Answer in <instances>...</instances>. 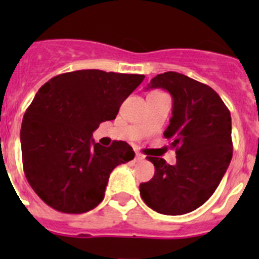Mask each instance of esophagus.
<instances>
[{"mask_svg": "<svg viewBox=\"0 0 259 259\" xmlns=\"http://www.w3.org/2000/svg\"><path fill=\"white\" fill-rule=\"evenodd\" d=\"M144 158H145V156L143 155V154L137 153V155H135V161H143V160H144Z\"/></svg>", "mask_w": 259, "mask_h": 259, "instance_id": "esophagus-1", "label": "esophagus"}]
</instances>
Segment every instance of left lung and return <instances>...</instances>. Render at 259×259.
<instances>
[{"label": "left lung", "instance_id": "1", "mask_svg": "<svg viewBox=\"0 0 259 259\" xmlns=\"http://www.w3.org/2000/svg\"><path fill=\"white\" fill-rule=\"evenodd\" d=\"M149 88L165 89L173 98V116L164 137L176 149L177 164L146 156L155 173L140 184V195L158 213H189L209 199L231 163V113L210 86L179 72L156 75Z\"/></svg>", "mask_w": 259, "mask_h": 259}]
</instances>
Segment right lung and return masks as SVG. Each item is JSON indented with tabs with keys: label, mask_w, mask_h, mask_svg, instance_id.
<instances>
[{
	"label": "right lung",
	"mask_w": 259,
	"mask_h": 259,
	"mask_svg": "<svg viewBox=\"0 0 259 259\" xmlns=\"http://www.w3.org/2000/svg\"><path fill=\"white\" fill-rule=\"evenodd\" d=\"M144 77L77 70L41 86L23 115L21 150L26 179L46 204L69 214L100 204L111 171L135 153L125 142L103 146L91 137Z\"/></svg>",
	"instance_id": "right-lung-1"
}]
</instances>
